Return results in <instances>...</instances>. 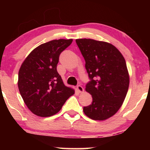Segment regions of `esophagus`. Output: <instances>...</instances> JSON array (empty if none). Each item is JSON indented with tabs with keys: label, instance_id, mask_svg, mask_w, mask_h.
<instances>
[{
	"label": "esophagus",
	"instance_id": "1",
	"mask_svg": "<svg viewBox=\"0 0 150 150\" xmlns=\"http://www.w3.org/2000/svg\"><path fill=\"white\" fill-rule=\"evenodd\" d=\"M77 90L80 93H82L84 92V88L81 85L77 86Z\"/></svg>",
	"mask_w": 150,
	"mask_h": 150
}]
</instances>
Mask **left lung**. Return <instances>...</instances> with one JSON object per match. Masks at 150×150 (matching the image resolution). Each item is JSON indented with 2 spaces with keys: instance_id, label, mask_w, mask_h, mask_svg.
Here are the masks:
<instances>
[{
  "instance_id": "8db88e82",
  "label": "left lung",
  "mask_w": 150,
  "mask_h": 150,
  "mask_svg": "<svg viewBox=\"0 0 150 150\" xmlns=\"http://www.w3.org/2000/svg\"><path fill=\"white\" fill-rule=\"evenodd\" d=\"M75 42L91 80L85 90L92 95V102L83 108L84 113L92 120L108 119L121 107L128 90L130 77L125 58L110 43L91 39Z\"/></svg>"
}]
</instances>
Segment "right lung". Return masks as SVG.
Here are the masks:
<instances>
[{
  "label": "right lung",
  "mask_w": 150,
  "mask_h": 150,
  "mask_svg": "<svg viewBox=\"0 0 150 150\" xmlns=\"http://www.w3.org/2000/svg\"><path fill=\"white\" fill-rule=\"evenodd\" d=\"M73 39L52 40L35 48L22 63L18 89L24 102L34 114L49 117L57 113L70 96L73 88L63 83L58 73L59 56Z\"/></svg>",
  "instance_id": "right-lung-1"
}]
</instances>
